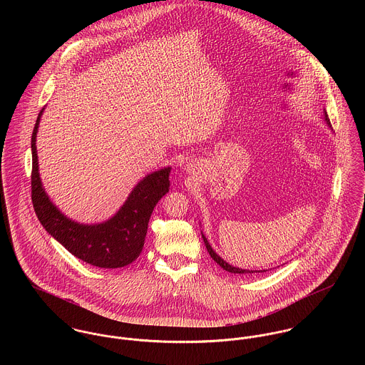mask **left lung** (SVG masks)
<instances>
[{"label":"left lung","instance_id":"1","mask_svg":"<svg viewBox=\"0 0 365 365\" xmlns=\"http://www.w3.org/2000/svg\"><path fill=\"white\" fill-rule=\"evenodd\" d=\"M323 119H324V122H326V125L331 129V125H330V120H329V116H327V112H326V109H323ZM202 239H204V242H205V246H207V250H208L209 255H210V257L213 259V260L216 261L225 271H227V272H232V274H237V275H252V274H257V272H265L267 269H245V268H239V267H233L232 264H229V262H226V261L223 260L219 255H216V252L212 249V246L209 245L208 239L202 235Z\"/></svg>","mask_w":365,"mask_h":365}]
</instances>
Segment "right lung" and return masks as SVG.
<instances>
[{
    "label": "right lung",
    "mask_w": 365,
    "mask_h": 365,
    "mask_svg": "<svg viewBox=\"0 0 365 365\" xmlns=\"http://www.w3.org/2000/svg\"><path fill=\"white\" fill-rule=\"evenodd\" d=\"M45 108L32 132V204L46 232L73 256L100 268H120L142 253L149 219L157 202L170 190L171 167L148 174L130 191L119 210L101 223L86 225L67 217L46 194L38 163L36 133Z\"/></svg>",
    "instance_id": "1"
}]
</instances>
